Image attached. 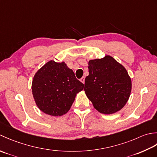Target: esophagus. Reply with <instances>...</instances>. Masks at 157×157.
I'll use <instances>...</instances> for the list:
<instances>
[{
  "mask_svg": "<svg viewBox=\"0 0 157 157\" xmlns=\"http://www.w3.org/2000/svg\"><path fill=\"white\" fill-rule=\"evenodd\" d=\"M85 77H84V76H82V77L81 78V79H80V81H81V82H82V83H85Z\"/></svg>",
  "mask_w": 157,
  "mask_h": 157,
  "instance_id": "34e87169",
  "label": "esophagus"
}]
</instances>
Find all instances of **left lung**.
<instances>
[{"label": "left lung", "instance_id": "8db88e82", "mask_svg": "<svg viewBox=\"0 0 157 157\" xmlns=\"http://www.w3.org/2000/svg\"><path fill=\"white\" fill-rule=\"evenodd\" d=\"M85 80L87 97L99 113L112 114L124 106L132 91V79L125 68L110 56L91 59Z\"/></svg>", "mask_w": 157, "mask_h": 157}]
</instances>
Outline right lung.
<instances>
[{"label": "right lung", "instance_id": "1", "mask_svg": "<svg viewBox=\"0 0 157 157\" xmlns=\"http://www.w3.org/2000/svg\"><path fill=\"white\" fill-rule=\"evenodd\" d=\"M84 85L64 62L50 60L38 70L32 82L35 103L44 113L60 117L70 110Z\"/></svg>", "mask_w": 157, "mask_h": 157}]
</instances>
